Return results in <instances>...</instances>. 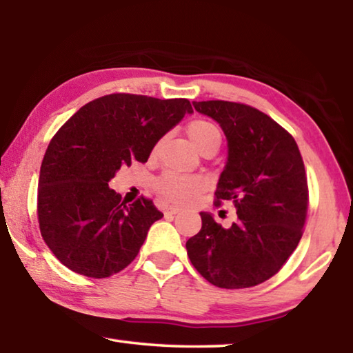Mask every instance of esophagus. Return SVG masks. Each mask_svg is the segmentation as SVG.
<instances>
[{
	"instance_id": "esophagus-1",
	"label": "esophagus",
	"mask_w": 353,
	"mask_h": 353,
	"mask_svg": "<svg viewBox=\"0 0 353 353\" xmlns=\"http://www.w3.org/2000/svg\"><path fill=\"white\" fill-rule=\"evenodd\" d=\"M182 210V208H179V207H165V214H177L179 212H181Z\"/></svg>"
}]
</instances>
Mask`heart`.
<instances>
[{"mask_svg": "<svg viewBox=\"0 0 353 353\" xmlns=\"http://www.w3.org/2000/svg\"><path fill=\"white\" fill-rule=\"evenodd\" d=\"M187 135L193 145L199 151H205L208 148H218L221 145L219 130L213 126L212 123L196 119L191 121L187 126ZM159 152V145H155L151 151L152 157ZM204 181L196 176H185V174H174V172H165L155 181L154 187L155 191L162 196L165 201L172 202L177 205H188L193 202L201 191L204 190Z\"/></svg>", "mask_w": 353, "mask_h": 353, "instance_id": "heart-1", "label": "heart"}]
</instances>
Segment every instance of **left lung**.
I'll use <instances>...</instances> for the list:
<instances>
[{"label": "left lung", "mask_w": 353, "mask_h": 353, "mask_svg": "<svg viewBox=\"0 0 353 353\" xmlns=\"http://www.w3.org/2000/svg\"><path fill=\"white\" fill-rule=\"evenodd\" d=\"M224 130L229 157L214 205L232 201L236 221L224 227L202 212L187 241L191 265L218 288L260 285L282 270L303 234L308 183L292 135L255 107L230 101L193 103Z\"/></svg>", "instance_id": "1"}]
</instances>
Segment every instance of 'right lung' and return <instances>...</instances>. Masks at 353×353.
<instances>
[{
	"mask_svg": "<svg viewBox=\"0 0 353 353\" xmlns=\"http://www.w3.org/2000/svg\"><path fill=\"white\" fill-rule=\"evenodd\" d=\"M193 113L185 98L112 93L82 105L48 145L37 193L40 234L56 259L85 277L123 271L163 216L148 198L121 201L109 181L148 162L162 137Z\"/></svg>",
	"mask_w": 353,
	"mask_h": 353,
	"instance_id": "1",
	"label": "right lung"
}]
</instances>
